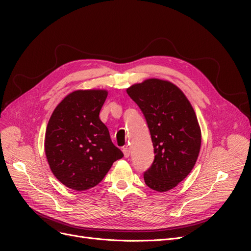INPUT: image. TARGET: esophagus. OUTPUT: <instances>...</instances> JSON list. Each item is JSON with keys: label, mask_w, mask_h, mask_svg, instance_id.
<instances>
[{"label": "esophagus", "mask_w": 251, "mask_h": 251, "mask_svg": "<svg viewBox=\"0 0 251 251\" xmlns=\"http://www.w3.org/2000/svg\"><path fill=\"white\" fill-rule=\"evenodd\" d=\"M123 151H124V155H125L126 158H127L128 156H130V154H131V150H130V148H128V147L124 148Z\"/></svg>", "instance_id": "1"}]
</instances>
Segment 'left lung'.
<instances>
[{"label": "left lung", "instance_id": "left-lung-1", "mask_svg": "<svg viewBox=\"0 0 251 251\" xmlns=\"http://www.w3.org/2000/svg\"><path fill=\"white\" fill-rule=\"evenodd\" d=\"M126 93L146 117L154 147L144 182L156 192H168L186 178L198 159L201 130L196 113L184 93L168 80L150 78Z\"/></svg>", "mask_w": 251, "mask_h": 251}]
</instances>
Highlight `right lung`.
<instances>
[{"instance_id": "add662e5", "label": "right lung", "mask_w": 251, "mask_h": 251, "mask_svg": "<svg viewBox=\"0 0 251 251\" xmlns=\"http://www.w3.org/2000/svg\"><path fill=\"white\" fill-rule=\"evenodd\" d=\"M105 90H77L53 111L45 136V153L53 175L77 192L96 186L124 154L114 146L100 112Z\"/></svg>"}]
</instances>
